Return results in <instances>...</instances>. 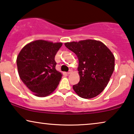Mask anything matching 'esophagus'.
Listing matches in <instances>:
<instances>
[{"mask_svg":"<svg viewBox=\"0 0 134 134\" xmlns=\"http://www.w3.org/2000/svg\"><path fill=\"white\" fill-rule=\"evenodd\" d=\"M72 72V70H71V69H70V70H69V71H68V72L67 73H68V74H71V72Z\"/></svg>","mask_w":134,"mask_h":134,"instance_id":"obj_1","label":"esophagus"}]
</instances>
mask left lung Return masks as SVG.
Here are the masks:
<instances>
[{
    "label": "left lung",
    "mask_w": 134,
    "mask_h": 134,
    "mask_svg": "<svg viewBox=\"0 0 134 134\" xmlns=\"http://www.w3.org/2000/svg\"><path fill=\"white\" fill-rule=\"evenodd\" d=\"M65 45L79 60L80 81L73 85V90L80 98L97 96L107 87L114 71L112 52L103 43L94 40L68 42Z\"/></svg>",
    "instance_id": "1"
}]
</instances>
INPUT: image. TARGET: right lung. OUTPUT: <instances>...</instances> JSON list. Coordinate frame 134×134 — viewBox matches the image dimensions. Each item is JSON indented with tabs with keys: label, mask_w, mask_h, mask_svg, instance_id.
<instances>
[{
	"label": "right lung",
	"mask_w": 134,
	"mask_h": 134,
	"mask_svg": "<svg viewBox=\"0 0 134 134\" xmlns=\"http://www.w3.org/2000/svg\"><path fill=\"white\" fill-rule=\"evenodd\" d=\"M62 44L35 40L25 45L18 54L19 77L35 96H47L58 87L62 74L55 69V56Z\"/></svg>",
	"instance_id": "1"
}]
</instances>
